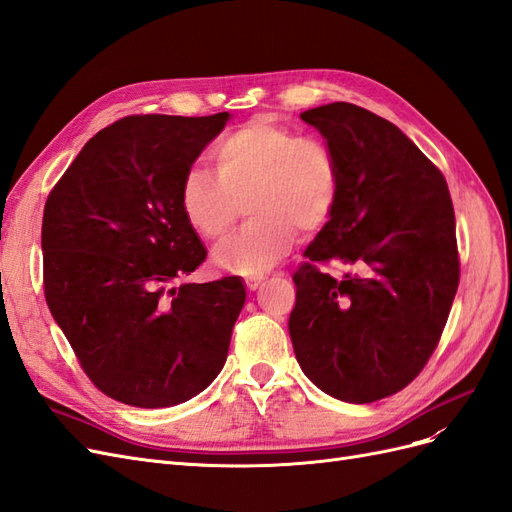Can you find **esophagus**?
<instances>
[{"label": "esophagus", "instance_id": "esophagus-1", "mask_svg": "<svg viewBox=\"0 0 512 512\" xmlns=\"http://www.w3.org/2000/svg\"><path fill=\"white\" fill-rule=\"evenodd\" d=\"M260 280H247V288H250V290H256V288H260Z\"/></svg>", "mask_w": 512, "mask_h": 512}]
</instances>
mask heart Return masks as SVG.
<instances>
[{"instance_id": "obj_1", "label": "heart", "mask_w": 512, "mask_h": 512, "mask_svg": "<svg viewBox=\"0 0 512 512\" xmlns=\"http://www.w3.org/2000/svg\"><path fill=\"white\" fill-rule=\"evenodd\" d=\"M209 160L213 175L198 166L185 170L179 207L200 239L218 241L243 203L250 220L215 250V262L226 271L245 277L271 271L290 254L297 228L314 235L335 209V151L282 123H245L211 147Z\"/></svg>"}]
</instances>
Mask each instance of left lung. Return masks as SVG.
<instances>
[{"mask_svg": "<svg viewBox=\"0 0 512 512\" xmlns=\"http://www.w3.org/2000/svg\"><path fill=\"white\" fill-rule=\"evenodd\" d=\"M301 119L335 151L339 192L292 275V348L320 391L371 404L408 386L440 342L459 284L453 200L391 121L348 102ZM331 259L357 273L335 281L315 267Z\"/></svg>", "mask_w": 512, "mask_h": 512, "instance_id": "left-lung-1", "label": "left lung"}]
</instances>
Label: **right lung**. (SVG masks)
I'll use <instances>...</instances> for the list:
<instances>
[{"label": "right lung", "instance_id": "add662e5", "mask_svg": "<svg viewBox=\"0 0 512 512\" xmlns=\"http://www.w3.org/2000/svg\"><path fill=\"white\" fill-rule=\"evenodd\" d=\"M228 113L132 115L89 138L46 198L44 297L76 359L121 404H183L218 378L241 277L188 284L207 250L179 183Z\"/></svg>", "mask_w": 512, "mask_h": 512}]
</instances>
